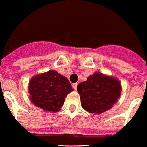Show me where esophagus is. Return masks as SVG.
<instances>
[{
    "mask_svg": "<svg viewBox=\"0 0 147 147\" xmlns=\"http://www.w3.org/2000/svg\"><path fill=\"white\" fill-rule=\"evenodd\" d=\"M77 85H78V84H77V83H74V84H73V85H72L73 88H74V90H77Z\"/></svg>",
    "mask_w": 147,
    "mask_h": 147,
    "instance_id": "obj_1",
    "label": "esophagus"
}]
</instances>
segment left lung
<instances>
[{"label":"left lung","instance_id":"8db88e82","mask_svg":"<svg viewBox=\"0 0 147 147\" xmlns=\"http://www.w3.org/2000/svg\"><path fill=\"white\" fill-rule=\"evenodd\" d=\"M82 107L90 113L100 114L112 107L120 97L121 86L118 80L95 73L77 86Z\"/></svg>","mask_w":147,"mask_h":147}]
</instances>
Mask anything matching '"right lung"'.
I'll return each mask as SVG.
<instances>
[{
    "label": "right lung",
    "instance_id": "add662e5",
    "mask_svg": "<svg viewBox=\"0 0 147 147\" xmlns=\"http://www.w3.org/2000/svg\"><path fill=\"white\" fill-rule=\"evenodd\" d=\"M71 91L73 89L67 78L55 70L35 76L29 82L30 99L36 106L47 111H59Z\"/></svg>",
    "mask_w": 147,
    "mask_h": 147
}]
</instances>
